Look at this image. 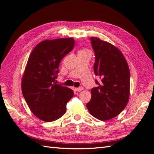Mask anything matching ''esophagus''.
I'll list each match as a JSON object with an SVG mask.
<instances>
[{
  "instance_id": "1",
  "label": "esophagus",
  "mask_w": 154,
  "mask_h": 154,
  "mask_svg": "<svg viewBox=\"0 0 154 154\" xmlns=\"http://www.w3.org/2000/svg\"><path fill=\"white\" fill-rule=\"evenodd\" d=\"M75 89L76 90V91H78V92H80V91L83 90V87H80L79 88H75Z\"/></svg>"
}]
</instances>
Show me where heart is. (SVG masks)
<instances>
[{
  "instance_id": "heart-1",
  "label": "heart",
  "mask_w": 154,
  "mask_h": 154,
  "mask_svg": "<svg viewBox=\"0 0 154 154\" xmlns=\"http://www.w3.org/2000/svg\"><path fill=\"white\" fill-rule=\"evenodd\" d=\"M83 51H87V50H82Z\"/></svg>"
}]
</instances>
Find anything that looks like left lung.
I'll return each mask as SVG.
<instances>
[{
  "instance_id": "1",
  "label": "left lung",
  "mask_w": 154,
  "mask_h": 154,
  "mask_svg": "<svg viewBox=\"0 0 154 154\" xmlns=\"http://www.w3.org/2000/svg\"><path fill=\"white\" fill-rule=\"evenodd\" d=\"M95 54L94 71L100 77L91 89L87 108L91 115L102 121L112 119L125 109L130 97V70L120 50L109 42L91 37Z\"/></svg>"
}]
</instances>
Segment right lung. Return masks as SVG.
I'll use <instances>...</instances> for the list:
<instances>
[{
	"label": "right lung",
	"mask_w": 154,
	"mask_h": 154,
	"mask_svg": "<svg viewBox=\"0 0 154 154\" xmlns=\"http://www.w3.org/2000/svg\"><path fill=\"white\" fill-rule=\"evenodd\" d=\"M73 38L40 42L28 57L22 78V91L32 112L44 122H53L66 112L73 91L55 82L62 59L73 50Z\"/></svg>",
	"instance_id": "add662e5"
}]
</instances>
